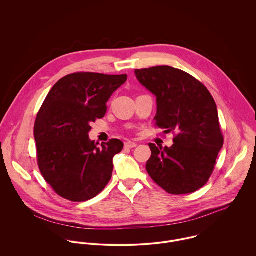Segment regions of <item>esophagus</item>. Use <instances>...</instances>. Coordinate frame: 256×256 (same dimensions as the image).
Segmentation results:
<instances>
[{
  "instance_id": "esophagus-1",
  "label": "esophagus",
  "mask_w": 256,
  "mask_h": 256,
  "mask_svg": "<svg viewBox=\"0 0 256 256\" xmlns=\"http://www.w3.org/2000/svg\"><path fill=\"white\" fill-rule=\"evenodd\" d=\"M135 146H137V144L134 143V142H131V141L126 142L125 145H124L125 148H135Z\"/></svg>"
}]
</instances>
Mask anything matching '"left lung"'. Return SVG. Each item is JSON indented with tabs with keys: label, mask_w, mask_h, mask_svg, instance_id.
<instances>
[{
	"label": "left lung",
	"mask_w": 256,
	"mask_h": 256,
	"mask_svg": "<svg viewBox=\"0 0 256 256\" xmlns=\"http://www.w3.org/2000/svg\"><path fill=\"white\" fill-rule=\"evenodd\" d=\"M135 74L156 96V126L176 134L170 148L148 144V176L170 194L197 191L208 182L224 145L213 96L197 78L170 66L135 70Z\"/></svg>",
	"instance_id": "8db88e82"
}]
</instances>
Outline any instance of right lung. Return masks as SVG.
<instances>
[{
  "instance_id": "add662e5",
  "label": "right lung",
  "mask_w": 256,
  "mask_h": 256,
  "mask_svg": "<svg viewBox=\"0 0 256 256\" xmlns=\"http://www.w3.org/2000/svg\"><path fill=\"white\" fill-rule=\"evenodd\" d=\"M127 74H70L47 94L34 124L37 164L53 190L72 202L98 195L110 182L113 158L123 148L118 139L90 141V123L106 113L112 94Z\"/></svg>"
}]
</instances>
